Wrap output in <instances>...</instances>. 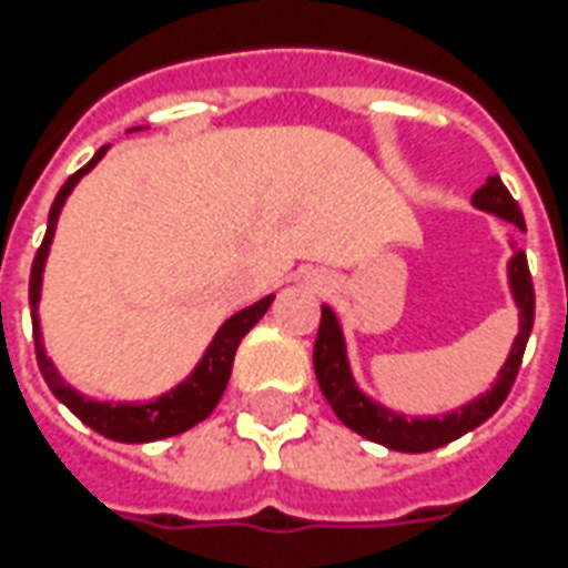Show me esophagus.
I'll use <instances>...</instances> for the list:
<instances>
[{
  "label": "esophagus",
  "mask_w": 568,
  "mask_h": 568,
  "mask_svg": "<svg viewBox=\"0 0 568 568\" xmlns=\"http://www.w3.org/2000/svg\"><path fill=\"white\" fill-rule=\"evenodd\" d=\"M312 283H315V288H327V280H324L321 274H315V280H312Z\"/></svg>",
  "instance_id": "34e87169"
}]
</instances>
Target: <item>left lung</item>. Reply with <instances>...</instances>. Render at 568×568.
<instances>
[{"mask_svg": "<svg viewBox=\"0 0 568 568\" xmlns=\"http://www.w3.org/2000/svg\"><path fill=\"white\" fill-rule=\"evenodd\" d=\"M471 203L480 212L504 217L516 230L525 232V217H521L519 203L513 200L510 191L504 189L501 176H489L486 185L475 191ZM510 247H516V241H510ZM507 280H510L513 303L519 310V336L513 342L510 356L498 372V379H495L489 392L468 400L466 406H459L454 413L430 415V418H406L404 413L388 409V406H383L356 386L342 324H338L336 312L329 306H321V327L318 338H315V351H312V363H315V377H318L321 392L327 397V404L333 406V413L342 418V424H347L351 430L365 436V439L386 445L392 450H404V454H424V450L442 448V445H448V442L466 436L468 430L480 427L510 395L516 374H519L521 356H525V345H528L530 329H534V283H530L525 250H516L510 262H507Z\"/></svg>", "mask_w": 568, "mask_h": 568, "instance_id": "left-lung-1", "label": "left lung"}]
</instances>
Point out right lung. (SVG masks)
<instances>
[{
  "mask_svg": "<svg viewBox=\"0 0 568 568\" xmlns=\"http://www.w3.org/2000/svg\"><path fill=\"white\" fill-rule=\"evenodd\" d=\"M135 132V129H132ZM109 144L100 146L91 162L84 164L82 171H75L70 180L61 185L55 203L49 209L47 221V235H43V244H40L38 256L31 262V280H29V303H31V327H34V351H38V365L40 374L47 379V386L52 388V395L61 400V404L82 418L91 430L102 433L105 439L114 442H129V445H138V442H155L168 439V436H176V433L191 430L194 424H200L203 418L212 415V409L221 400L223 388L230 383L232 374V359H235V351H239L241 338L247 336L250 329L256 327L258 318L265 315L267 306L274 303V294H267L262 301H256L247 310L235 312L232 318H226L221 324V329L214 333V338L205 347L203 359L194 365V372L182 379L180 386H173L171 392L153 397V400H126V404H111V400H93V397H84L82 392H75L70 383H64V377L58 374V368L52 365V359L47 356V347H43V336H40V318H38V303H40V285H43V267H47L49 247H52V239H55L58 214L64 209L70 191L79 185L84 173H91L97 168L102 155H105Z\"/></svg>",
  "mask_w": 568,
  "mask_h": 568,
  "instance_id": "add662e5",
  "label": "right lung"
}]
</instances>
